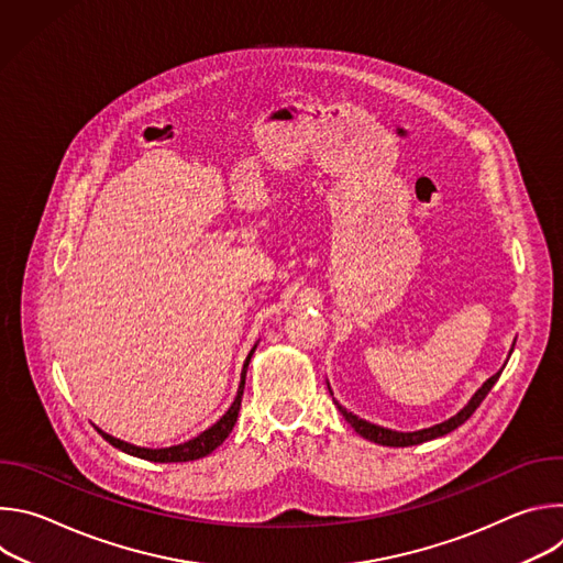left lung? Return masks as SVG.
I'll list each match as a JSON object with an SVG mask.
<instances>
[{"label":"left lung","instance_id":"obj_1","mask_svg":"<svg viewBox=\"0 0 563 563\" xmlns=\"http://www.w3.org/2000/svg\"><path fill=\"white\" fill-rule=\"evenodd\" d=\"M510 354H512V350H510ZM504 367H506V365H504ZM504 367H501L495 376H490L484 385H481V387L474 391V396L467 400V406H465L461 412H456L452 419H448V421H443V423H437V426H432V428H426V430H417V432H396V430H387V428L374 426V423H369V421H365V419H358L356 415L347 412V410L339 404L336 398H334V404H336L339 412L345 417V421H347L363 439H367V441H374V443H378V445H389V448L419 445V443L439 439V437H443V434L456 430L459 426H463V423L474 415V410L481 406V400H484V398L488 396V391L493 389V385L499 380ZM328 387H330V385H328ZM330 394H332V389H330ZM332 396H334V394H332Z\"/></svg>","mask_w":563,"mask_h":563}]
</instances>
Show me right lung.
<instances>
[{"instance_id":"right-lung-1","label":"right lung","mask_w":563,"mask_h":563,"mask_svg":"<svg viewBox=\"0 0 563 563\" xmlns=\"http://www.w3.org/2000/svg\"><path fill=\"white\" fill-rule=\"evenodd\" d=\"M258 345V343H256ZM256 345L252 347V352L247 354L245 358V365H243V374H240V385H238V394L233 398L231 408L220 417V421H216L209 430L200 432L198 437H194L191 441H185L180 445H172V448H137V445H131L126 441H120L107 432H102L100 428L98 434H102L104 441H109L113 448L131 454V456H137V459H146V461H153V463H183V461H196V459H202L207 454H211L227 437L229 432L233 430L235 426V419H238V412H240V400H243V391H245V376H247V367H250V361L256 352Z\"/></svg>"}]
</instances>
